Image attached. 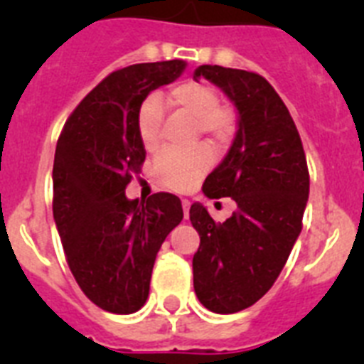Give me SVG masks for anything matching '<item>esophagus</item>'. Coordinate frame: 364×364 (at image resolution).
<instances>
[{
    "instance_id": "1",
    "label": "esophagus",
    "mask_w": 364,
    "mask_h": 364,
    "mask_svg": "<svg viewBox=\"0 0 364 364\" xmlns=\"http://www.w3.org/2000/svg\"><path fill=\"white\" fill-rule=\"evenodd\" d=\"M189 200H182V210H184V217L188 218L189 217Z\"/></svg>"
}]
</instances>
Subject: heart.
Returning <instances> with one entry per match:
<instances>
[{
  "mask_svg": "<svg viewBox=\"0 0 364 364\" xmlns=\"http://www.w3.org/2000/svg\"><path fill=\"white\" fill-rule=\"evenodd\" d=\"M217 87L197 80H188L175 85L166 95V104L182 112L197 124V131L215 147L224 149L230 144L237 127L233 109L220 104ZM164 111L156 98H147L136 117L138 138L146 151H156L160 146ZM213 159L205 147L191 153H164L153 166L154 182L164 189L186 193L193 189L210 171Z\"/></svg>",
  "mask_w": 364,
  "mask_h": 364,
  "instance_id": "obj_1",
  "label": "heart"
}]
</instances>
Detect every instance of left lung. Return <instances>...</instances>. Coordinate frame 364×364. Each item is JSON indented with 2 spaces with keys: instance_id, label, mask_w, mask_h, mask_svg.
<instances>
[{
  "instance_id": "left-lung-1",
  "label": "left lung",
  "mask_w": 364,
  "mask_h": 364,
  "mask_svg": "<svg viewBox=\"0 0 364 364\" xmlns=\"http://www.w3.org/2000/svg\"><path fill=\"white\" fill-rule=\"evenodd\" d=\"M205 78L226 92L239 112V131L226 159L204 182L210 198L231 197L237 211L215 222L202 204L189 220L200 235L193 255V286L215 314L255 304L277 281L302 230L310 173L290 111L260 74L200 65Z\"/></svg>"
}]
</instances>
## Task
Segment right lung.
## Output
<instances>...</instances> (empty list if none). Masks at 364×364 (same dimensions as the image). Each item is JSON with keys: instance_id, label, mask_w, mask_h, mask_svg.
Listing matches in <instances>:
<instances>
[{"instance_id": "obj_1", "label": "right lung", "mask_w": 364, "mask_h": 364, "mask_svg": "<svg viewBox=\"0 0 364 364\" xmlns=\"http://www.w3.org/2000/svg\"><path fill=\"white\" fill-rule=\"evenodd\" d=\"M184 69L186 62L169 60L114 70L70 112L58 138L53 213L67 264L87 299L111 314L146 304L156 253L184 217L171 193L125 197L146 160L138 109Z\"/></svg>"}]
</instances>
